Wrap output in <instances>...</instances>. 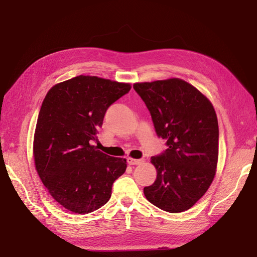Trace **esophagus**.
Returning <instances> with one entry per match:
<instances>
[{
	"label": "esophagus",
	"instance_id": "obj_1",
	"mask_svg": "<svg viewBox=\"0 0 257 257\" xmlns=\"http://www.w3.org/2000/svg\"><path fill=\"white\" fill-rule=\"evenodd\" d=\"M127 163H128L130 165H139V164H142L143 161L142 160H136V159L128 158L127 159Z\"/></svg>",
	"mask_w": 257,
	"mask_h": 257
}]
</instances>
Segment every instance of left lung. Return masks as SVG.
<instances>
[{"mask_svg":"<svg viewBox=\"0 0 257 257\" xmlns=\"http://www.w3.org/2000/svg\"><path fill=\"white\" fill-rule=\"evenodd\" d=\"M167 149L151 158L157 180L146 198L167 212L185 211L211 184L219 157V125L212 104L192 84L173 78L135 83Z\"/></svg>","mask_w":257,"mask_h":257,"instance_id":"8db88e82","label":"left lung"}]
</instances>
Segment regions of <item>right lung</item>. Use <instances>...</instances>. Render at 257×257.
Masks as SVG:
<instances>
[{"label": "right lung", "instance_id": "add662e5", "mask_svg": "<svg viewBox=\"0 0 257 257\" xmlns=\"http://www.w3.org/2000/svg\"><path fill=\"white\" fill-rule=\"evenodd\" d=\"M131 90L128 83L95 76H77L48 91L34 135L37 174L53 199L84 214L103 207L126 160L96 149L108 108Z\"/></svg>", "mask_w": 257, "mask_h": 257}]
</instances>
